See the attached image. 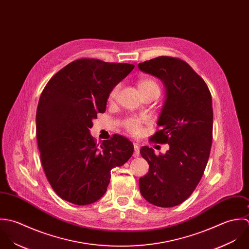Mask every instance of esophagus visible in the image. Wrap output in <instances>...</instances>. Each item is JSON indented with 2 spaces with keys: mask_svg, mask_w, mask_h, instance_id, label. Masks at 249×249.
<instances>
[{
  "mask_svg": "<svg viewBox=\"0 0 249 249\" xmlns=\"http://www.w3.org/2000/svg\"><path fill=\"white\" fill-rule=\"evenodd\" d=\"M134 148H135V151H134V157L135 158H138L139 156H140V146H139V144L138 143H134Z\"/></svg>",
  "mask_w": 249,
  "mask_h": 249,
  "instance_id": "34e87169",
  "label": "esophagus"
}]
</instances>
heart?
I'll return each mask as SVG.
<instances>
[{
    "instance_id": "1",
    "label": "heart",
    "mask_w": 249,
    "mask_h": 249,
    "mask_svg": "<svg viewBox=\"0 0 249 249\" xmlns=\"http://www.w3.org/2000/svg\"><path fill=\"white\" fill-rule=\"evenodd\" d=\"M119 88L120 86L119 85H116L114 86L110 91H109V94H108V98L109 100H114L117 96V93H118V90H119ZM138 89H139V91L140 92H142V91H146V90H151V89H159V86L158 84L152 80V79H148V78H145V79H142L138 82ZM125 128L132 134V135H135V136H138L142 133V122L141 120H139L138 118H129L125 121Z\"/></svg>"
}]
</instances>
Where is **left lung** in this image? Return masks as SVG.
<instances>
[{
    "instance_id": "1",
    "label": "left lung",
    "mask_w": 249,
    "mask_h": 249,
    "mask_svg": "<svg viewBox=\"0 0 249 249\" xmlns=\"http://www.w3.org/2000/svg\"><path fill=\"white\" fill-rule=\"evenodd\" d=\"M139 68L159 78L165 88L159 131L150 141L167 143L165 154L141 148L149 163L148 173L140 178L142 196L151 204L169 208L189 198L207 165L213 141L211 92L198 74L184 60L158 56L139 63Z\"/></svg>"
}]
</instances>
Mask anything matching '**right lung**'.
Wrapping results in <instances>:
<instances>
[{
	"label": "right lung",
	"instance_id": "obj_1",
	"mask_svg": "<svg viewBox=\"0 0 249 249\" xmlns=\"http://www.w3.org/2000/svg\"><path fill=\"white\" fill-rule=\"evenodd\" d=\"M134 64L95 58L74 60L54 74L36 109V140L46 177L54 193L75 205H89L107 192L110 170L123 165L134 145L113 135L99 144L92 120L106 111L110 89Z\"/></svg>",
	"mask_w": 249,
	"mask_h": 249
}]
</instances>
